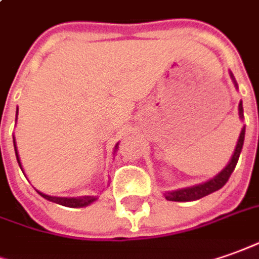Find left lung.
I'll use <instances>...</instances> for the list:
<instances>
[{"mask_svg": "<svg viewBox=\"0 0 259 259\" xmlns=\"http://www.w3.org/2000/svg\"><path fill=\"white\" fill-rule=\"evenodd\" d=\"M230 76L233 79L234 86L238 89V85L235 82V78L234 75L230 72ZM238 115H240V119L242 120L244 119V109H242V102H240L238 105ZM244 137H245V126H242L241 129L240 137H238V142H237V146L234 149L233 156L230 161L227 163V166L217 174L214 176L212 179L210 180L204 181L201 184H196V186H191V187H184V189H177V190H171V191H164L163 194L166 197V200L168 201H196V200H200L203 197L208 196L211 193L220 190L224 184H226L230 176L234 171V168L237 166V161L240 159L241 150H242V146H244Z\"/></svg>", "mask_w": 259, "mask_h": 259, "instance_id": "obj_1", "label": "left lung"}]
</instances>
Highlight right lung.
<instances>
[{
  "label": "right lung",
  "instance_id": "right-lung-1",
  "mask_svg": "<svg viewBox=\"0 0 259 259\" xmlns=\"http://www.w3.org/2000/svg\"><path fill=\"white\" fill-rule=\"evenodd\" d=\"M17 117H18V107H17ZM117 147H119V143L115 146V153L117 152ZM14 149H15V156H17V160H18V164L22 170V164H21V160H19L18 150H17V144H15V137H14ZM113 153V154H115ZM24 171V170H22ZM38 194H41L45 200L48 201H52V203L61 204V205H65V207H70V208H79V207H88L92 203H95L98 200V196H80V197H56V196H48L45 193H41L39 190H36Z\"/></svg>",
  "mask_w": 259,
  "mask_h": 259
}]
</instances>
